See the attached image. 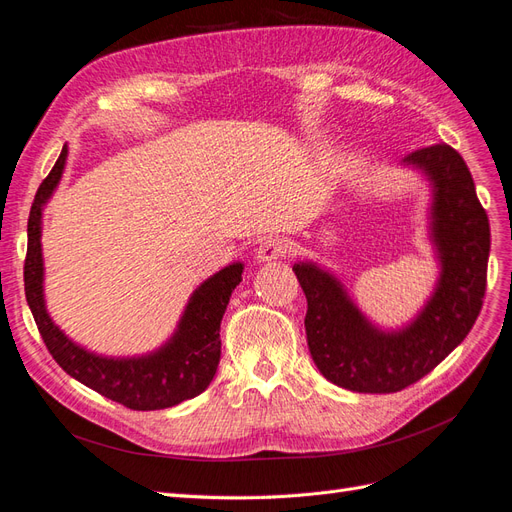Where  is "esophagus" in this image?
<instances>
[{"label":"esophagus","mask_w":512,"mask_h":512,"mask_svg":"<svg viewBox=\"0 0 512 512\" xmlns=\"http://www.w3.org/2000/svg\"><path fill=\"white\" fill-rule=\"evenodd\" d=\"M286 250H288V245H286L284 239H280V237H267V239H262L260 245H258L256 260L258 262H275V260H280L286 254Z\"/></svg>","instance_id":"1"}]
</instances>
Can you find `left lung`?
<instances>
[{
  "instance_id": "obj_1",
  "label": "left lung",
  "mask_w": 512,
  "mask_h": 512,
  "mask_svg": "<svg viewBox=\"0 0 512 512\" xmlns=\"http://www.w3.org/2000/svg\"><path fill=\"white\" fill-rule=\"evenodd\" d=\"M401 164L431 188L427 230L440 271L421 312L404 327L382 329L335 273L312 260L292 267L307 299L312 359L324 378L354 393H397L427 376L466 339L485 297L489 220L466 162L440 143L412 151Z\"/></svg>"
}]
</instances>
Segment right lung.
<instances>
[{"label": "right lung", "instance_id": "add662e5", "mask_svg": "<svg viewBox=\"0 0 512 512\" xmlns=\"http://www.w3.org/2000/svg\"><path fill=\"white\" fill-rule=\"evenodd\" d=\"M68 145L36 192L27 222L25 297L38 331L57 365L68 376L130 410H162L203 393L220 363V324L230 294L241 282L243 262H232L200 284L185 305L175 333L147 354L104 356L61 331L44 301L42 211L66 170Z\"/></svg>", "mask_w": 512, "mask_h": 512}]
</instances>
